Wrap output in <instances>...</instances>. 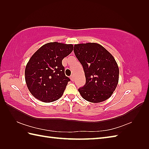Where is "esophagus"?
Segmentation results:
<instances>
[{
	"label": "esophagus",
	"mask_w": 149,
	"mask_h": 149,
	"mask_svg": "<svg viewBox=\"0 0 149 149\" xmlns=\"http://www.w3.org/2000/svg\"><path fill=\"white\" fill-rule=\"evenodd\" d=\"M70 79H71L72 81H74V76H73V75H71V76H70Z\"/></svg>",
	"instance_id": "1"
}]
</instances>
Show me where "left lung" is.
I'll list each match as a JSON object with an SVG mask.
<instances>
[{
	"label": "left lung",
	"instance_id": "obj_1",
	"mask_svg": "<svg viewBox=\"0 0 149 149\" xmlns=\"http://www.w3.org/2000/svg\"><path fill=\"white\" fill-rule=\"evenodd\" d=\"M74 51L86 77V84L78 89L82 97L93 103L109 99L119 78V68L114 57L96 43L76 44Z\"/></svg>",
	"mask_w": 149,
	"mask_h": 149
}]
</instances>
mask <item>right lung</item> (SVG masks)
<instances>
[{"instance_id": "obj_1", "label": "right lung", "mask_w": 149, "mask_h": 149, "mask_svg": "<svg viewBox=\"0 0 149 149\" xmlns=\"http://www.w3.org/2000/svg\"><path fill=\"white\" fill-rule=\"evenodd\" d=\"M72 44L46 43L31 56L25 70V79L31 93L44 102H51L62 96L70 79L65 74L63 59L70 54Z\"/></svg>"}]
</instances>
